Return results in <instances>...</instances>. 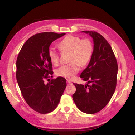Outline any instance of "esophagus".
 I'll return each mask as SVG.
<instances>
[{"instance_id":"esophagus-1","label":"esophagus","mask_w":135,"mask_h":135,"mask_svg":"<svg viewBox=\"0 0 135 135\" xmlns=\"http://www.w3.org/2000/svg\"><path fill=\"white\" fill-rule=\"evenodd\" d=\"M67 85H70V84H72V82H71L70 81H67Z\"/></svg>"}]
</instances>
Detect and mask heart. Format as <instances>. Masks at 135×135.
Returning <instances> with one entry per match:
<instances>
[{"instance_id": "1", "label": "heart", "mask_w": 135, "mask_h": 135, "mask_svg": "<svg viewBox=\"0 0 135 135\" xmlns=\"http://www.w3.org/2000/svg\"><path fill=\"white\" fill-rule=\"evenodd\" d=\"M58 46L61 52H70V63L57 69L56 75L68 80L73 79L79 71L80 67H84L90 61L93 53L91 42L87 38L81 39L78 36L69 35L59 43ZM48 56L54 65H59V54L55 49H49Z\"/></svg>"}]
</instances>
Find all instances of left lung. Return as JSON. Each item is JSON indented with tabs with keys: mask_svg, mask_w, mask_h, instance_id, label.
<instances>
[{
	"mask_svg": "<svg viewBox=\"0 0 135 135\" xmlns=\"http://www.w3.org/2000/svg\"><path fill=\"white\" fill-rule=\"evenodd\" d=\"M93 41V51L88 67L80 77L87 84H73L76 91L73 99L79 110L86 114L102 110L110 102L117 86L118 64L110 45L95 31H84Z\"/></svg>",
	"mask_w": 135,
	"mask_h": 135,
	"instance_id": "8db88e82",
	"label": "left lung"
}]
</instances>
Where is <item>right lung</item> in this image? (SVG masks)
Wrapping results in <instances>:
<instances>
[{"label":"right lung","mask_w":135,"mask_h":135,"mask_svg":"<svg viewBox=\"0 0 135 135\" xmlns=\"http://www.w3.org/2000/svg\"><path fill=\"white\" fill-rule=\"evenodd\" d=\"M65 34L36 33L25 42L17 57L16 78L20 89L28 105L40 114L56 108L67 86L65 79L60 76L47 84L44 82L53 74L48 56L50 45Z\"/></svg>","instance_id":"right-lung-1"}]
</instances>
